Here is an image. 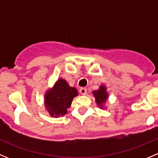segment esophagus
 I'll return each mask as SVG.
<instances>
[{
  "instance_id": "esophagus-1",
  "label": "esophagus",
  "mask_w": 158,
  "mask_h": 158,
  "mask_svg": "<svg viewBox=\"0 0 158 158\" xmlns=\"http://www.w3.org/2000/svg\"><path fill=\"white\" fill-rule=\"evenodd\" d=\"M79 92H80V93L82 94V95H86L87 89L85 88H81L79 89Z\"/></svg>"
}]
</instances>
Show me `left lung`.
I'll return each instance as SVG.
<instances>
[{"mask_svg": "<svg viewBox=\"0 0 158 158\" xmlns=\"http://www.w3.org/2000/svg\"><path fill=\"white\" fill-rule=\"evenodd\" d=\"M93 94L95 95L97 104L99 106H102L108 97V94L106 92V88L104 86H101L98 91H94Z\"/></svg>", "mask_w": 158, "mask_h": 158, "instance_id": "1", "label": "left lung"}]
</instances>
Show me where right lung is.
I'll return each mask as SVG.
<instances>
[{
  "mask_svg": "<svg viewBox=\"0 0 158 158\" xmlns=\"http://www.w3.org/2000/svg\"><path fill=\"white\" fill-rule=\"evenodd\" d=\"M77 95L76 88L70 87L64 79H60L52 90L46 94V107L52 116H63L66 114L73 98Z\"/></svg>",
  "mask_w": 158,
  "mask_h": 158,
  "instance_id": "obj_1",
  "label": "right lung"
}]
</instances>
